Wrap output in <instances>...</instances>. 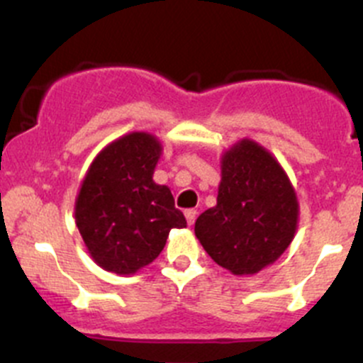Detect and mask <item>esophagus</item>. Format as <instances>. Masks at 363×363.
I'll return each instance as SVG.
<instances>
[{
  "label": "esophagus",
  "mask_w": 363,
  "mask_h": 363,
  "mask_svg": "<svg viewBox=\"0 0 363 363\" xmlns=\"http://www.w3.org/2000/svg\"><path fill=\"white\" fill-rule=\"evenodd\" d=\"M184 214H186V221H188V225L189 226L195 225V219H196V214H199V212H196L195 208H188V211H186Z\"/></svg>",
  "instance_id": "esophagus-1"
}]
</instances>
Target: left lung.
Listing matches in <instances>:
<instances>
[{
  "label": "left lung",
  "instance_id": "obj_1",
  "mask_svg": "<svg viewBox=\"0 0 363 363\" xmlns=\"http://www.w3.org/2000/svg\"><path fill=\"white\" fill-rule=\"evenodd\" d=\"M296 226L298 200L279 161L251 138L223 152L218 203L195 223L208 256L235 276H252L288 250Z\"/></svg>",
  "mask_w": 363,
  "mask_h": 363
}]
</instances>
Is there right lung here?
Returning a JSON list of instances; mask_svg holds the SVG:
<instances>
[{
	"label": "right lung",
	"instance_id": "right-lung-1",
	"mask_svg": "<svg viewBox=\"0 0 363 363\" xmlns=\"http://www.w3.org/2000/svg\"><path fill=\"white\" fill-rule=\"evenodd\" d=\"M161 142L147 131H131L105 145L80 184L75 223L87 252L104 270L131 276L155 262L172 228H184L168 186L152 174Z\"/></svg>",
	"mask_w": 363,
	"mask_h": 363
}]
</instances>
